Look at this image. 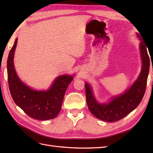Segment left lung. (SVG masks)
Listing matches in <instances>:
<instances>
[{
  "label": "left lung",
  "instance_id": "1",
  "mask_svg": "<svg viewBox=\"0 0 153 153\" xmlns=\"http://www.w3.org/2000/svg\"><path fill=\"white\" fill-rule=\"evenodd\" d=\"M141 35L139 33L137 34V37L141 41L140 53L142 69L137 79L130 88L122 95L114 97L108 103L100 104L94 97L91 87L88 83H85L87 106L90 112L98 119L108 122L118 121L135 109L141 102L147 86L151 60L149 59L147 53V45L145 43Z\"/></svg>",
  "mask_w": 153,
  "mask_h": 153
}]
</instances>
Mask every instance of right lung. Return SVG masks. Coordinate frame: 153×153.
I'll return each mask as SVG.
<instances>
[{
	"label": "right lung",
	"instance_id": "right-lung-1",
	"mask_svg": "<svg viewBox=\"0 0 153 153\" xmlns=\"http://www.w3.org/2000/svg\"><path fill=\"white\" fill-rule=\"evenodd\" d=\"M17 42L16 39L7 61L8 82L12 99L31 118L39 120L54 118L60 111L65 93L73 80V76H58L47 91L31 89L22 82L14 69V55Z\"/></svg>",
	"mask_w": 153,
	"mask_h": 153
}]
</instances>
